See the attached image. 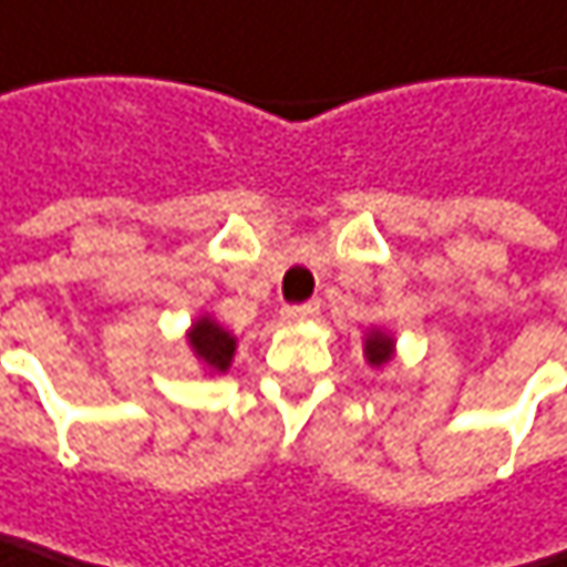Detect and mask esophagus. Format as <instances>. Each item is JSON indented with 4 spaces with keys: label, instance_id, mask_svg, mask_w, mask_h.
Segmentation results:
<instances>
[{
    "label": "esophagus",
    "instance_id": "1",
    "mask_svg": "<svg viewBox=\"0 0 567 567\" xmlns=\"http://www.w3.org/2000/svg\"><path fill=\"white\" fill-rule=\"evenodd\" d=\"M318 301H308V305H288L282 308V318L288 324H305V321H311V318H318Z\"/></svg>",
    "mask_w": 567,
    "mask_h": 567
}]
</instances>
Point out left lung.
<instances>
[{
    "label": "left lung",
    "mask_w": 567,
    "mask_h": 567,
    "mask_svg": "<svg viewBox=\"0 0 567 567\" xmlns=\"http://www.w3.org/2000/svg\"><path fill=\"white\" fill-rule=\"evenodd\" d=\"M392 347H395V340L386 331H370L367 343H363V353H367V360L373 367H383V363H389V357H392Z\"/></svg>",
    "instance_id": "1"
}]
</instances>
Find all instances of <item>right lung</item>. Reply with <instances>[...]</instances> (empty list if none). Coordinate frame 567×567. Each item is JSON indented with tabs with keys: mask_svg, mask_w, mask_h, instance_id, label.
Here are the masks:
<instances>
[{
	"mask_svg": "<svg viewBox=\"0 0 567 567\" xmlns=\"http://www.w3.org/2000/svg\"><path fill=\"white\" fill-rule=\"evenodd\" d=\"M187 343L194 357L210 370V373H227L230 370L233 353H236V337L224 331L214 318H197L187 331Z\"/></svg>",
	"mask_w": 567,
	"mask_h": 567,
	"instance_id": "right-lung-1",
	"label": "right lung"
}]
</instances>
